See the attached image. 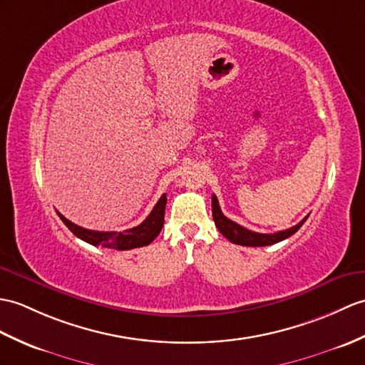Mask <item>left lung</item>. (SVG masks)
<instances>
[{"label":"left lung","mask_w":365,"mask_h":365,"mask_svg":"<svg viewBox=\"0 0 365 365\" xmlns=\"http://www.w3.org/2000/svg\"><path fill=\"white\" fill-rule=\"evenodd\" d=\"M211 208H213V219L217 230L221 232L230 242L238 244V245H247V247H262V245H270V244H275L289 238V236H292L295 232H297L299 228L304 224V221L308 219L307 216L297 225L286 228V230H282V232L267 235V233H257V232L247 230V228H244L242 225L236 224L232 221V219L224 216L215 194L213 197H211Z\"/></svg>","instance_id":"8db88e82"}]
</instances>
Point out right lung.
<instances>
[{
	"instance_id": "obj_1",
	"label": "right lung",
	"mask_w": 365,
	"mask_h": 365,
	"mask_svg": "<svg viewBox=\"0 0 365 365\" xmlns=\"http://www.w3.org/2000/svg\"><path fill=\"white\" fill-rule=\"evenodd\" d=\"M165 207H166V194H163L160 200L155 203L154 210L150 211V215L144 219V221L129 228V230L124 232H96V230H87V228H82L79 225L73 224L68 221L65 216H62L57 211L58 217L62 219V222L70 228V230L91 245H103L107 249H116V250H130L143 247V245H149L154 241L158 233L162 232V227L165 222Z\"/></svg>"
}]
</instances>
